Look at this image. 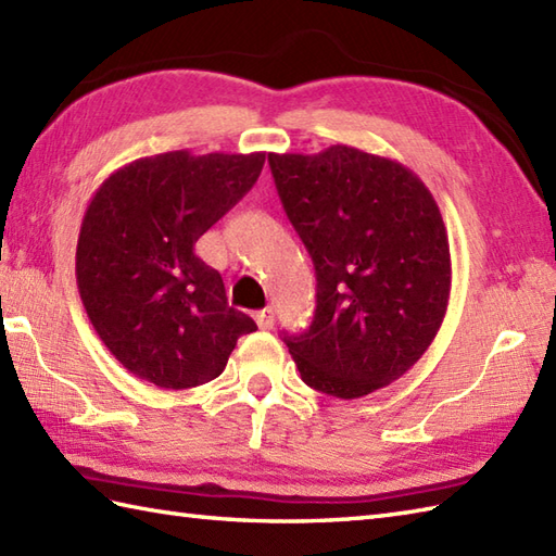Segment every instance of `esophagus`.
<instances>
[{
	"mask_svg": "<svg viewBox=\"0 0 556 556\" xmlns=\"http://www.w3.org/2000/svg\"><path fill=\"white\" fill-rule=\"evenodd\" d=\"M255 323L260 329H271L275 327V311L263 308L260 313H255Z\"/></svg>",
	"mask_w": 556,
	"mask_h": 556,
	"instance_id": "obj_1",
	"label": "esophagus"
}]
</instances>
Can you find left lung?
I'll return each mask as SVG.
<instances>
[{
  "label": "left lung",
  "mask_w": 556,
  "mask_h": 556,
  "mask_svg": "<svg viewBox=\"0 0 556 556\" xmlns=\"http://www.w3.org/2000/svg\"><path fill=\"white\" fill-rule=\"evenodd\" d=\"M269 169L317 279L311 327L285 334L301 380L337 399L399 380L440 332L452 291L428 186L401 162L349 146L269 152Z\"/></svg>",
  "instance_id": "8db88e82"
}]
</instances>
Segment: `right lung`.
<instances>
[{
	"instance_id": "right-lung-1",
	"label": "right lung",
	"mask_w": 556,
	"mask_h": 556,
	"mask_svg": "<svg viewBox=\"0 0 556 556\" xmlns=\"http://www.w3.org/2000/svg\"><path fill=\"white\" fill-rule=\"evenodd\" d=\"M265 152L140 157L92 195L76 248L80 301L102 344L128 372L162 389L222 375L257 325L231 308L195 241L251 191Z\"/></svg>"
}]
</instances>
